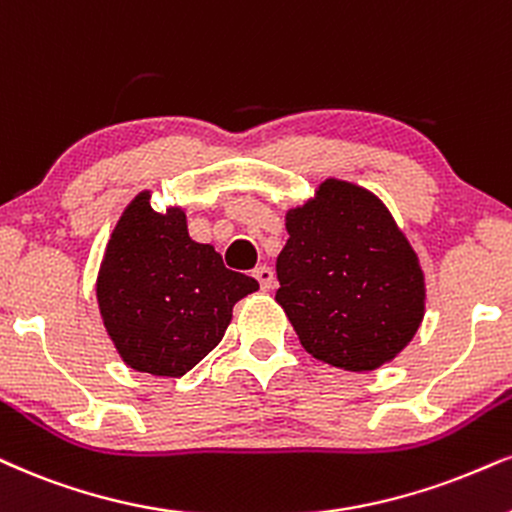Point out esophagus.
<instances>
[{"mask_svg": "<svg viewBox=\"0 0 512 512\" xmlns=\"http://www.w3.org/2000/svg\"><path fill=\"white\" fill-rule=\"evenodd\" d=\"M254 277L258 280V285H261L263 292H268V289H273V280H275L273 268L258 266V268H254Z\"/></svg>", "mask_w": 512, "mask_h": 512, "instance_id": "1", "label": "esophagus"}]
</instances>
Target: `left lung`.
<instances>
[{"mask_svg": "<svg viewBox=\"0 0 512 512\" xmlns=\"http://www.w3.org/2000/svg\"><path fill=\"white\" fill-rule=\"evenodd\" d=\"M287 232L275 301L313 358L368 372L406 349L425 315V277L375 194L325 180L287 211Z\"/></svg>", "mask_w": 512, "mask_h": 512, "instance_id": "1", "label": "left lung"}]
</instances>
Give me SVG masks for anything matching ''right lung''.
Returning a JSON list of instances; mask_svg holds the SVG:
<instances>
[{
    "label": "right lung",
    "instance_id": "1",
    "mask_svg": "<svg viewBox=\"0 0 512 512\" xmlns=\"http://www.w3.org/2000/svg\"><path fill=\"white\" fill-rule=\"evenodd\" d=\"M142 192L111 232L97 280L104 327L132 370L182 377L218 346L254 277L227 270L189 237L182 208L154 211Z\"/></svg>",
    "mask_w": 512,
    "mask_h": 512
}]
</instances>
